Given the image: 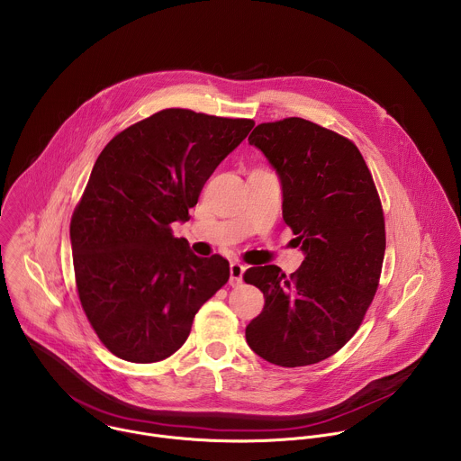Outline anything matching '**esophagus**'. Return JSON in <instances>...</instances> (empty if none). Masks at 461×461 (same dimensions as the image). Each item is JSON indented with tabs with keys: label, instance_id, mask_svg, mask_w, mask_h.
<instances>
[{
	"label": "esophagus",
	"instance_id": "1",
	"mask_svg": "<svg viewBox=\"0 0 461 461\" xmlns=\"http://www.w3.org/2000/svg\"><path fill=\"white\" fill-rule=\"evenodd\" d=\"M243 274H245V267L241 263H230V285L238 286L243 281Z\"/></svg>",
	"mask_w": 461,
	"mask_h": 461
}]
</instances>
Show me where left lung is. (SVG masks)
I'll use <instances>...</instances> for the list:
<instances>
[{
	"label": "left lung",
	"mask_w": 461,
	"mask_h": 461,
	"mask_svg": "<svg viewBox=\"0 0 461 461\" xmlns=\"http://www.w3.org/2000/svg\"><path fill=\"white\" fill-rule=\"evenodd\" d=\"M249 142L279 176L283 220L304 261L290 276L276 265L245 272L265 295L245 337L267 362L315 364L355 335L376 292L385 252L380 198L357 146L310 121L259 124Z\"/></svg>",
	"instance_id": "1"
}]
</instances>
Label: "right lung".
<instances>
[{"instance_id": "right-lung-1", "label": "right lung", "mask_w": 461, "mask_h": 461, "mask_svg": "<svg viewBox=\"0 0 461 461\" xmlns=\"http://www.w3.org/2000/svg\"><path fill=\"white\" fill-rule=\"evenodd\" d=\"M252 128L249 119L169 108L121 131L99 155L70 241L83 310L119 358L171 357L200 306L229 281V261L193 254L171 223L189 220L209 176Z\"/></svg>"}]
</instances>
